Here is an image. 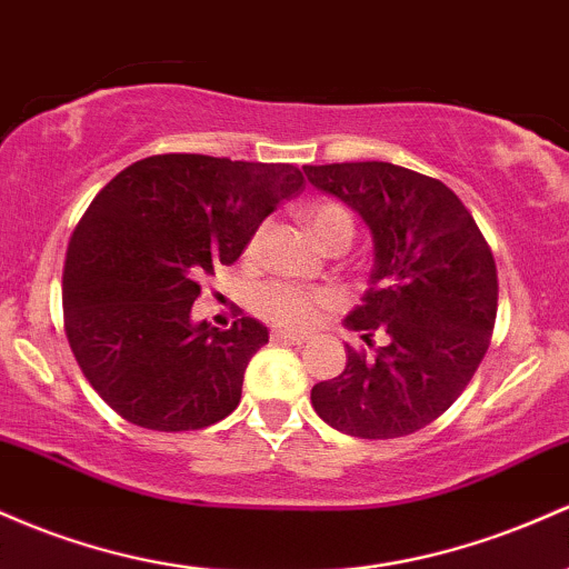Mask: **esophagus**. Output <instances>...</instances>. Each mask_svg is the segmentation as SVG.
I'll list each match as a JSON object with an SVG mask.
<instances>
[{
  "label": "esophagus",
  "instance_id": "obj_1",
  "mask_svg": "<svg viewBox=\"0 0 569 569\" xmlns=\"http://www.w3.org/2000/svg\"><path fill=\"white\" fill-rule=\"evenodd\" d=\"M272 342H289V346H302L305 337L291 335V332H283V329H274V332H272Z\"/></svg>",
  "mask_w": 569,
  "mask_h": 569
}]
</instances>
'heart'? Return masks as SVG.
Masks as SVG:
<instances>
[{"instance_id":"1","label":"heart","mask_w":569,"mask_h":569,"mask_svg":"<svg viewBox=\"0 0 569 569\" xmlns=\"http://www.w3.org/2000/svg\"><path fill=\"white\" fill-rule=\"evenodd\" d=\"M340 218H348V213L337 208V204H318V208L310 210V227H313L318 240ZM332 302L335 297L329 291H310L297 283H289V280L261 283L251 297L256 313L264 318V321L274 323V327L291 329V332H302V329L313 327L318 316L327 308H332Z\"/></svg>"}]
</instances>
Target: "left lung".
Returning a JSON list of instances; mask_svg holds the SVG:
<instances>
[{"mask_svg":"<svg viewBox=\"0 0 569 569\" xmlns=\"http://www.w3.org/2000/svg\"><path fill=\"white\" fill-rule=\"evenodd\" d=\"M310 186L346 202L372 234L370 289L346 327L389 342L367 359L346 346V370L310 391L337 432L413 435L457 402L489 348L497 267L478 223L440 180L389 161L302 167Z\"/></svg>","mask_w":569,"mask_h":569,"instance_id":"left-lung-1","label":"left lung"}]
</instances>
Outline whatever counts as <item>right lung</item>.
I'll return each mask as SVG.
<instances>
[{
  "instance_id": "obj_1",
  "label": "right lung",
  "mask_w": 569,
  "mask_h": 569,
  "mask_svg": "<svg viewBox=\"0 0 569 569\" xmlns=\"http://www.w3.org/2000/svg\"><path fill=\"white\" fill-rule=\"evenodd\" d=\"M295 164L164 153L134 161L93 197L64 261V329L80 370L127 421L189 432L240 405L264 323L193 321L199 274L234 264L280 202Z\"/></svg>"
}]
</instances>
